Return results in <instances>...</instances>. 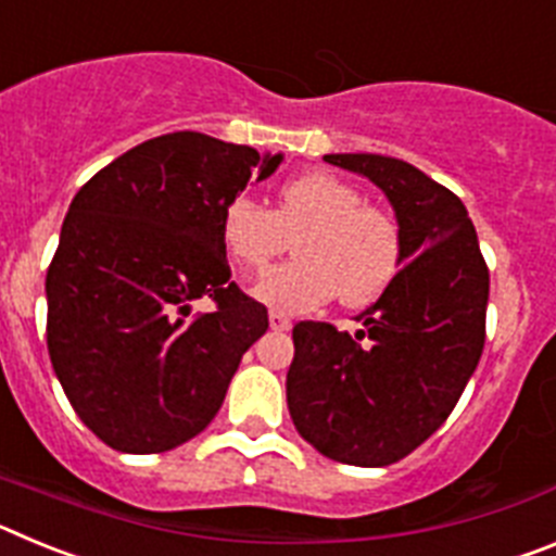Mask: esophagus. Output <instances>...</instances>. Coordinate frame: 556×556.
Wrapping results in <instances>:
<instances>
[{
  "instance_id": "1",
  "label": "esophagus",
  "mask_w": 556,
  "mask_h": 556,
  "mask_svg": "<svg viewBox=\"0 0 556 556\" xmlns=\"http://www.w3.org/2000/svg\"><path fill=\"white\" fill-rule=\"evenodd\" d=\"M289 326H292V320H289L287 314L269 312V328H273V331H287Z\"/></svg>"
}]
</instances>
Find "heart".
<instances>
[{"label":"heart","mask_w":556,"mask_h":556,"mask_svg":"<svg viewBox=\"0 0 556 556\" xmlns=\"http://www.w3.org/2000/svg\"><path fill=\"white\" fill-rule=\"evenodd\" d=\"M292 239L298 258L269 269L253 289L275 312H312L333 294L345 306H367L390 287L404 255L397 219L331 172L287 180L273 208L250 198L225 205L223 244L244 273H262Z\"/></svg>","instance_id":"1"}]
</instances>
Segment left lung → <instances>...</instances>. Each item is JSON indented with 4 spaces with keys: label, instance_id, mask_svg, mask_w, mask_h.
Here are the masks:
<instances>
[{
    "label": "left lung",
    "instance_id": "left-lung-1",
    "mask_svg": "<svg viewBox=\"0 0 556 556\" xmlns=\"http://www.w3.org/2000/svg\"><path fill=\"white\" fill-rule=\"evenodd\" d=\"M326 161L365 175L390 198L404 267L356 317L362 331L294 326L287 404L294 429L323 456L381 468L424 445L454 412L484 351L490 269L451 189L390 155Z\"/></svg>",
    "mask_w": 556,
    "mask_h": 556
}]
</instances>
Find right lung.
<instances>
[{"mask_svg": "<svg viewBox=\"0 0 556 556\" xmlns=\"http://www.w3.org/2000/svg\"><path fill=\"white\" fill-rule=\"evenodd\" d=\"M281 155L180 130L75 194L47 269V348L68 404L113 451L161 454L214 420L267 306L230 281L223 211ZM215 308L188 317V303Z\"/></svg>", "mask_w": 556, "mask_h": 556, "instance_id": "obj_1", "label": "right lung"}]
</instances>
